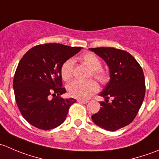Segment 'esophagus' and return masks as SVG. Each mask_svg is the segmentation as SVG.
Instances as JSON below:
<instances>
[{
  "mask_svg": "<svg viewBox=\"0 0 159 159\" xmlns=\"http://www.w3.org/2000/svg\"><path fill=\"white\" fill-rule=\"evenodd\" d=\"M78 102H79V103H82V104H87L88 102H89V101H87V100H78Z\"/></svg>",
  "mask_w": 159,
  "mask_h": 159,
  "instance_id": "obj_1",
  "label": "esophagus"
}]
</instances>
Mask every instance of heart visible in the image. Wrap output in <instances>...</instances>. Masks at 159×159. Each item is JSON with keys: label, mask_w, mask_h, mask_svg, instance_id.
<instances>
[{"label": "heart", "mask_w": 159, "mask_h": 159, "mask_svg": "<svg viewBox=\"0 0 159 159\" xmlns=\"http://www.w3.org/2000/svg\"><path fill=\"white\" fill-rule=\"evenodd\" d=\"M83 63L89 68L91 75L101 83L108 81L106 72L102 69V62L99 57L93 53H87L81 57ZM74 61L68 59L62 65L61 75L64 81H69L73 76ZM98 90V85L94 81H73L68 85V91L71 97L78 99H87Z\"/></svg>", "instance_id": "1"}]
</instances>
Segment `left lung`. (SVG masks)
<instances>
[{"instance_id": "left-lung-1", "label": "left lung", "mask_w": 159, "mask_h": 159, "mask_svg": "<svg viewBox=\"0 0 159 159\" xmlns=\"http://www.w3.org/2000/svg\"><path fill=\"white\" fill-rule=\"evenodd\" d=\"M108 65L110 80L99 95L98 112L91 116L94 124L107 131H116L129 125L137 115L145 94L143 70L129 52L115 48H89ZM111 98V102L108 99Z\"/></svg>"}]
</instances>
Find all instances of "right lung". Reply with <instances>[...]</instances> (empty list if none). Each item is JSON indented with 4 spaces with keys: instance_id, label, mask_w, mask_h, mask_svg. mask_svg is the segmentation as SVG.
I'll return each mask as SVG.
<instances>
[{
    "instance_id": "add662e5",
    "label": "right lung",
    "mask_w": 159,
    "mask_h": 159,
    "mask_svg": "<svg viewBox=\"0 0 159 159\" xmlns=\"http://www.w3.org/2000/svg\"><path fill=\"white\" fill-rule=\"evenodd\" d=\"M82 48L44 44L30 48L19 62L13 88L16 103L25 119L39 129H54L65 121L72 98H63L61 66ZM51 94L53 98L48 97Z\"/></svg>"
}]
</instances>
